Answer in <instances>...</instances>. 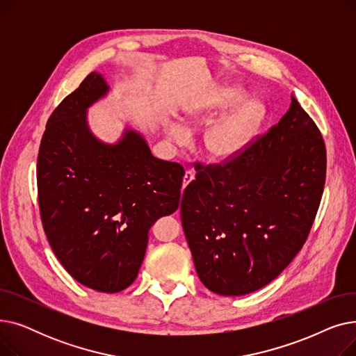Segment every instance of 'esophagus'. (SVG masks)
Listing matches in <instances>:
<instances>
[{
  "mask_svg": "<svg viewBox=\"0 0 356 356\" xmlns=\"http://www.w3.org/2000/svg\"><path fill=\"white\" fill-rule=\"evenodd\" d=\"M193 179H195V173L192 170H186L183 177V188H186V186H188Z\"/></svg>",
  "mask_w": 356,
  "mask_h": 356,
  "instance_id": "1",
  "label": "esophagus"
}]
</instances>
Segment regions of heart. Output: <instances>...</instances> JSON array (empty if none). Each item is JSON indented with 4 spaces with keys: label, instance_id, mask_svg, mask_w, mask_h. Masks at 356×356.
<instances>
[{
    "label": "heart",
    "instance_id": "b5f03b06",
    "mask_svg": "<svg viewBox=\"0 0 356 356\" xmlns=\"http://www.w3.org/2000/svg\"><path fill=\"white\" fill-rule=\"evenodd\" d=\"M239 89L232 86L219 88L209 99L186 109L183 122L189 129L207 125L219 112L239 101ZM261 117H263V109L257 102L248 101L239 105L207 129L202 138L203 154L212 161H222L234 157L245 145ZM167 134L172 141L180 145L189 140L188 131L177 124L168 125Z\"/></svg>",
    "mask_w": 356,
    "mask_h": 356
}]
</instances>
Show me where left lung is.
I'll list each match as a JSON object with an SVG mask.
<instances>
[{
    "instance_id": "left-lung-1",
    "label": "left lung",
    "mask_w": 356,
    "mask_h": 356,
    "mask_svg": "<svg viewBox=\"0 0 356 356\" xmlns=\"http://www.w3.org/2000/svg\"><path fill=\"white\" fill-rule=\"evenodd\" d=\"M180 215L200 282L220 296L252 293L302 250L326 180L321 129L294 97L266 134L234 157L195 163Z\"/></svg>"
}]
</instances>
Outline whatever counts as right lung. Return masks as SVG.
<instances>
[{
  "mask_svg": "<svg viewBox=\"0 0 356 356\" xmlns=\"http://www.w3.org/2000/svg\"><path fill=\"white\" fill-rule=\"evenodd\" d=\"M108 90L90 72L47 121L37 157L42 223L53 252L81 284L118 293L133 284L153 223L179 208L184 168L156 159L127 131L115 145L90 134L86 108Z\"/></svg>",
  "mask_w": 356,
  "mask_h": 356,
  "instance_id": "add662e5",
  "label": "right lung"
}]
</instances>
